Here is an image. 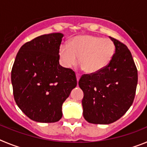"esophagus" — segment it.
<instances>
[{"instance_id":"obj_1","label":"esophagus","mask_w":147,"mask_h":147,"mask_svg":"<svg viewBox=\"0 0 147 147\" xmlns=\"http://www.w3.org/2000/svg\"><path fill=\"white\" fill-rule=\"evenodd\" d=\"M76 80H77V82H79V80H80V74H76Z\"/></svg>"}]
</instances>
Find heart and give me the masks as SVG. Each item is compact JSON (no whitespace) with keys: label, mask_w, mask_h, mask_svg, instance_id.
Returning <instances> with one entry per match:
<instances>
[{"label":"heart","mask_w":147,"mask_h":147,"mask_svg":"<svg viewBox=\"0 0 147 147\" xmlns=\"http://www.w3.org/2000/svg\"><path fill=\"white\" fill-rule=\"evenodd\" d=\"M115 53V45L112 40L93 35L76 36L69 45L62 44L59 49L61 64L71 67L78 61L81 67L89 74L103 70L109 65Z\"/></svg>","instance_id":"heart-1"}]
</instances>
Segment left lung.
Segmentation results:
<instances>
[{
    "label": "left lung",
    "instance_id": "8db88e82",
    "mask_svg": "<svg viewBox=\"0 0 147 147\" xmlns=\"http://www.w3.org/2000/svg\"><path fill=\"white\" fill-rule=\"evenodd\" d=\"M115 45L114 57L98 73L84 74L79 85L84 93L83 116L89 123L108 124L119 120L134 101L138 70L127 45L110 37Z\"/></svg>",
    "mask_w": 147,
    "mask_h": 147
}]
</instances>
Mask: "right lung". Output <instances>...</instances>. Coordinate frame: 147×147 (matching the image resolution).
Listing matches in <instances>:
<instances>
[{"instance_id": "1", "label": "right lung", "mask_w": 147, "mask_h": 147, "mask_svg": "<svg viewBox=\"0 0 147 147\" xmlns=\"http://www.w3.org/2000/svg\"><path fill=\"white\" fill-rule=\"evenodd\" d=\"M63 34H43L26 42L11 69L15 101L30 119L54 123L62 116V105L77 85L76 74L59 63Z\"/></svg>"}]
</instances>
